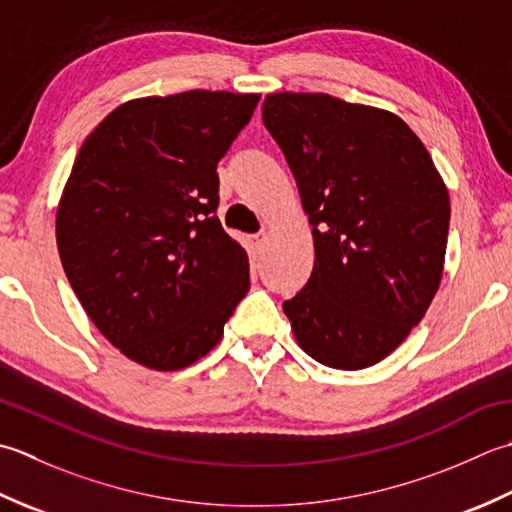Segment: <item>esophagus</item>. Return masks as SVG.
<instances>
[{
  "instance_id": "1",
  "label": "esophagus",
  "mask_w": 512,
  "mask_h": 512,
  "mask_svg": "<svg viewBox=\"0 0 512 512\" xmlns=\"http://www.w3.org/2000/svg\"><path fill=\"white\" fill-rule=\"evenodd\" d=\"M265 241H267V236H265V234H254V236H249V243H252V247L256 249V252H260V249L265 247Z\"/></svg>"
}]
</instances>
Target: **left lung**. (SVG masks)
<instances>
[{"mask_svg":"<svg viewBox=\"0 0 512 512\" xmlns=\"http://www.w3.org/2000/svg\"><path fill=\"white\" fill-rule=\"evenodd\" d=\"M263 123L294 174L314 271L283 311L302 351L356 371L398 349L442 280L451 201L429 150L389 110L276 92Z\"/></svg>","mask_w":512,"mask_h":512,"instance_id":"8db88e82","label":"left lung"}]
</instances>
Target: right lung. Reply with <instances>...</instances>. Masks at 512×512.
I'll list each match as a JSON object with an SVG mask.
<instances>
[{"mask_svg": "<svg viewBox=\"0 0 512 512\" xmlns=\"http://www.w3.org/2000/svg\"><path fill=\"white\" fill-rule=\"evenodd\" d=\"M258 99H132L88 134L72 165L55 223L61 265L95 327L143 367L201 360L247 294V252L216 216V165Z\"/></svg>", "mask_w": 512, "mask_h": 512, "instance_id": "obj_1", "label": "right lung"}]
</instances>
